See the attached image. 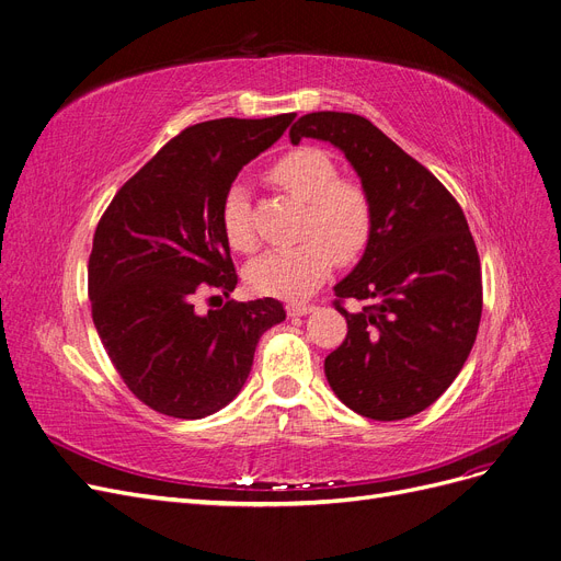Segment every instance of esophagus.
Instances as JSON below:
<instances>
[{"instance_id":"34e87169","label":"esophagus","mask_w":561,"mask_h":561,"mask_svg":"<svg viewBox=\"0 0 561 561\" xmlns=\"http://www.w3.org/2000/svg\"><path fill=\"white\" fill-rule=\"evenodd\" d=\"M285 310H287V316L299 318V316H308V312L316 310V306H312V304H301V301H299V304H287Z\"/></svg>"}]
</instances>
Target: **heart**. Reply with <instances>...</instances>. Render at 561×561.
I'll list each match as a JSON object with an SVG mask.
<instances>
[{
    "instance_id": "1",
    "label": "heart",
    "mask_w": 561,
    "mask_h": 561,
    "mask_svg": "<svg viewBox=\"0 0 561 561\" xmlns=\"http://www.w3.org/2000/svg\"><path fill=\"white\" fill-rule=\"evenodd\" d=\"M268 179L306 203L301 222L306 241L293 249L266 251L245 266L243 276L255 295L301 299L329 276L333 257L352 262L364 253L373 232V205L366 188L341 179L339 165L318 147L287 151L268 170ZM220 222L232 251H255L257 237L243 184L234 182L222 195Z\"/></svg>"
}]
</instances>
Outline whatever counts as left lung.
Returning a JSON list of instances; mask_svg holds the SVG:
<instances>
[{
  "label": "left lung",
  "mask_w": 561,
  "mask_h": 561,
  "mask_svg": "<svg viewBox=\"0 0 561 561\" xmlns=\"http://www.w3.org/2000/svg\"><path fill=\"white\" fill-rule=\"evenodd\" d=\"M339 147L373 205L366 251L333 287L347 335L324 358L329 387L350 410L398 421L451 387L477 341L483 308L477 243L456 197L382 130L350 112H310L289 140ZM345 298L364 300L358 313Z\"/></svg>",
  "instance_id": "8db88e82"
}]
</instances>
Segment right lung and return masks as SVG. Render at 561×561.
<instances>
[{
	"label": "right lung",
	"mask_w": 561,
	"mask_h": 561,
	"mask_svg": "<svg viewBox=\"0 0 561 561\" xmlns=\"http://www.w3.org/2000/svg\"><path fill=\"white\" fill-rule=\"evenodd\" d=\"M297 115L211 119L184 128L112 197L89 255V299L101 343L147 408L203 419L241 391L260 335L285 320L266 297L205 316L195 295H230L237 272L220 205L239 170Z\"/></svg>",
	"instance_id": "right-lung-1"
}]
</instances>
